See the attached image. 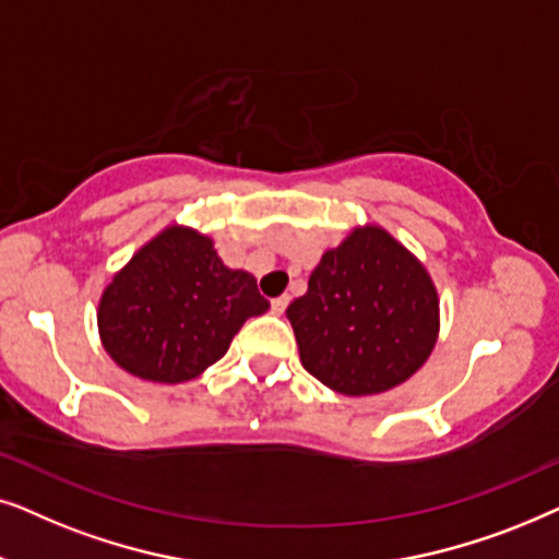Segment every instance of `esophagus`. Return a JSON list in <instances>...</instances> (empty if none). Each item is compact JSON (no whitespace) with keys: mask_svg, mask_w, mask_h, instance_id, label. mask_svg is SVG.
I'll return each instance as SVG.
<instances>
[{"mask_svg":"<svg viewBox=\"0 0 559 559\" xmlns=\"http://www.w3.org/2000/svg\"><path fill=\"white\" fill-rule=\"evenodd\" d=\"M288 301H292V296H278V299H273V301H271L273 314H284L286 307H288Z\"/></svg>","mask_w":559,"mask_h":559,"instance_id":"1","label":"esophagus"}]
</instances>
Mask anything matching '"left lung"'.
Masks as SVG:
<instances>
[{
  "mask_svg": "<svg viewBox=\"0 0 559 559\" xmlns=\"http://www.w3.org/2000/svg\"><path fill=\"white\" fill-rule=\"evenodd\" d=\"M301 366L345 396H376L408 381L440 337L431 275L389 229H349L286 309Z\"/></svg>",
  "mask_w": 559,
  "mask_h": 559,
  "instance_id": "1",
  "label": "left lung"
}]
</instances>
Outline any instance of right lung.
Wrapping results in <instances>:
<instances>
[{
	"label": "right lung",
	"instance_id": "right-lung-1",
	"mask_svg": "<svg viewBox=\"0 0 559 559\" xmlns=\"http://www.w3.org/2000/svg\"><path fill=\"white\" fill-rule=\"evenodd\" d=\"M271 309L255 275L222 263L214 240L168 225L102 292L96 324L119 368L153 383L202 376L250 317Z\"/></svg>",
	"mask_w": 559,
	"mask_h": 559
}]
</instances>
